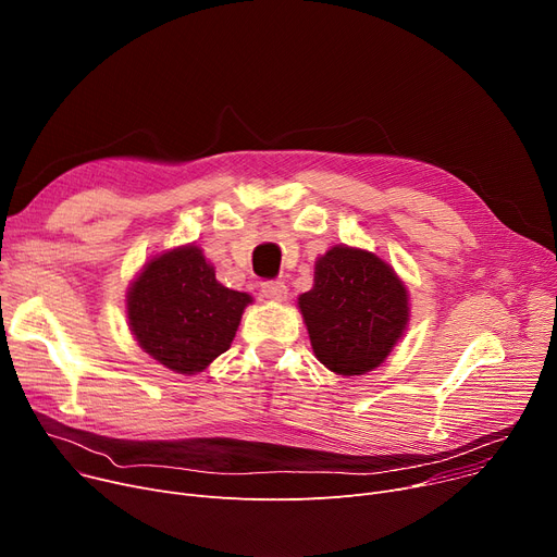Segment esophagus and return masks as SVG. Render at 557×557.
Masks as SVG:
<instances>
[{"instance_id":"obj_1","label":"esophagus","mask_w":557,"mask_h":557,"mask_svg":"<svg viewBox=\"0 0 557 557\" xmlns=\"http://www.w3.org/2000/svg\"><path fill=\"white\" fill-rule=\"evenodd\" d=\"M261 294L269 300H284L286 298V284L282 280H267L261 282Z\"/></svg>"}]
</instances>
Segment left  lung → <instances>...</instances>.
<instances>
[{"label": "left lung", "instance_id": "obj_1", "mask_svg": "<svg viewBox=\"0 0 557 557\" xmlns=\"http://www.w3.org/2000/svg\"><path fill=\"white\" fill-rule=\"evenodd\" d=\"M298 305L318 361L345 376L384 363L408 320L406 288L395 271L376 255L347 246L315 261L313 288Z\"/></svg>", "mask_w": 557, "mask_h": 557}]
</instances>
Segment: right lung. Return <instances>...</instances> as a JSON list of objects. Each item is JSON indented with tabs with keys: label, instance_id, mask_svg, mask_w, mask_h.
<instances>
[{
	"label": "right lung",
	"instance_id": "obj_1",
	"mask_svg": "<svg viewBox=\"0 0 557 557\" xmlns=\"http://www.w3.org/2000/svg\"><path fill=\"white\" fill-rule=\"evenodd\" d=\"M248 302V294L216 282L200 248L187 246L146 263L128 290V320L156 361L194 374L230 347Z\"/></svg>",
	"mask_w": 557,
	"mask_h": 557
}]
</instances>
